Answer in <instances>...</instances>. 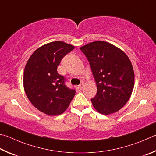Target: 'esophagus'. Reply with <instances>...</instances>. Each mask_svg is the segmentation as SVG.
Instances as JSON below:
<instances>
[{
    "instance_id": "obj_1",
    "label": "esophagus",
    "mask_w": 156,
    "mask_h": 156,
    "mask_svg": "<svg viewBox=\"0 0 156 156\" xmlns=\"http://www.w3.org/2000/svg\"><path fill=\"white\" fill-rule=\"evenodd\" d=\"M83 86H84V83H81V84H80V85H79V86H78V88H80V90H82L83 89Z\"/></svg>"
}]
</instances>
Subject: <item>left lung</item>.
Here are the masks:
<instances>
[{
    "mask_svg": "<svg viewBox=\"0 0 156 156\" xmlns=\"http://www.w3.org/2000/svg\"><path fill=\"white\" fill-rule=\"evenodd\" d=\"M90 65L97 92L91 99L99 113L119 111L129 99L134 86V73L129 57L121 49L103 41L81 46Z\"/></svg>",
    "mask_w": 156,
    "mask_h": 156,
    "instance_id": "left-lung-1",
    "label": "left lung"
}]
</instances>
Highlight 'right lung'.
I'll return each mask as SVG.
<instances>
[{
	"label": "right lung",
	"mask_w": 156,
	"mask_h": 156,
	"mask_svg": "<svg viewBox=\"0 0 156 156\" xmlns=\"http://www.w3.org/2000/svg\"><path fill=\"white\" fill-rule=\"evenodd\" d=\"M74 48L61 41L48 43L35 51L25 66V93L34 106L47 115L62 114L75 94V90L65 85V78L57 70L62 59Z\"/></svg>",
	"instance_id": "right-lung-1"
}]
</instances>
